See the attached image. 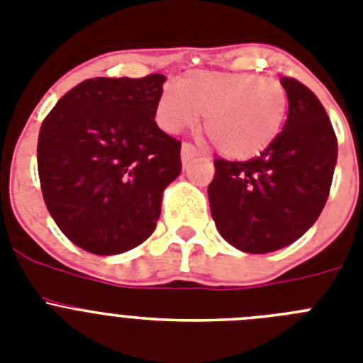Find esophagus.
I'll use <instances>...</instances> for the list:
<instances>
[{
    "mask_svg": "<svg viewBox=\"0 0 363 363\" xmlns=\"http://www.w3.org/2000/svg\"><path fill=\"white\" fill-rule=\"evenodd\" d=\"M196 156H198V149L192 145V143L185 142L184 145H182V162H184V165L191 162L192 158H196Z\"/></svg>",
    "mask_w": 363,
    "mask_h": 363,
    "instance_id": "1",
    "label": "esophagus"
}]
</instances>
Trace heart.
<instances>
[{
	"label": "heart",
	"instance_id": "heart-1",
	"mask_svg": "<svg viewBox=\"0 0 363 363\" xmlns=\"http://www.w3.org/2000/svg\"><path fill=\"white\" fill-rule=\"evenodd\" d=\"M289 99L280 82L245 72L194 70L179 83H167L156 104V121L165 133L198 123L229 158H251L280 134Z\"/></svg>",
	"mask_w": 363,
	"mask_h": 363
}]
</instances>
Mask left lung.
Segmentation results:
<instances>
[{
  "mask_svg": "<svg viewBox=\"0 0 363 363\" xmlns=\"http://www.w3.org/2000/svg\"><path fill=\"white\" fill-rule=\"evenodd\" d=\"M280 82L289 99L284 130L247 162L214 160L207 189L218 233L251 255L291 245L318 220L338 156L320 99L298 79L284 76Z\"/></svg>",
  "mask_w": 363,
  "mask_h": 363,
  "instance_id": "left-lung-1",
  "label": "left lung"
}]
</instances>
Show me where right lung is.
<instances>
[{"mask_svg":"<svg viewBox=\"0 0 363 363\" xmlns=\"http://www.w3.org/2000/svg\"><path fill=\"white\" fill-rule=\"evenodd\" d=\"M165 79H85L41 123L45 205L67 238L92 255H120L145 242L163 191L182 172V143L154 121Z\"/></svg>","mask_w":363,"mask_h":363,"instance_id":"obj_1","label":"right lung"}]
</instances>
